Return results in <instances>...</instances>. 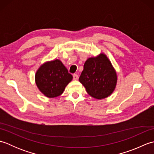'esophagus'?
Wrapping results in <instances>:
<instances>
[{
	"label": "esophagus",
	"instance_id": "1",
	"mask_svg": "<svg viewBox=\"0 0 154 154\" xmlns=\"http://www.w3.org/2000/svg\"><path fill=\"white\" fill-rule=\"evenodd\" d=\"M73 77L74 80H77L78 79H79V75H78L77 74H73Z\"/></svg>",
	"mask_w": 154,
	"mask_h": 154
}]
</instances>
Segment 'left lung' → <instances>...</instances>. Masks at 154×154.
I'll use <instances>...</instances> for the list:
<instances>
[{"instance_id": "8db88e82", "label": "left lung", "mask_w": 154, "mask_h": 154, "mask_svg": "<svg viewBox=\"0 0 154 154\" xmlns=\"http://www.w3.org/2000/svg\"><path fill=\"white\" fill-rule=\"evenodd\" d=\"M79 80L89 95L103 99L115 89L117 74L109 59L101 53L97 57L87 59Z\"/></svg>"}]
</instances>
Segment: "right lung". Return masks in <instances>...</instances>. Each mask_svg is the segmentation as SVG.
I'll use <instances>...</instances> for the list:
<instances>
[{
    "label": "right lung",
    "mask_w": 154,
    "mask_h": 154,
    "mask_svg": "<svg viewBox=\"0 0 154 154\" xmlns=\"http://www.w3.org/2000/svg\"><path fill=\"white\" fill-rule=\"evenodd\" d=\"M72 79L73 76L59 60L45 62L39 67L35 75L38 88L48 98L61 95Z\"/></svg>",
    "instance_id": "right-lung-1"
}]
</instances>
